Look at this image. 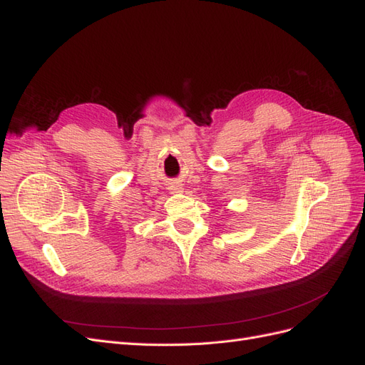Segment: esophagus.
<instances>
[{"mask_svg":"<svg viewBox=\"0 0 365 365\" xmlns=\"http://www.w3.org/2000/svg\"><path fill=\"white\" fill-rule=\"evenodd\" d=\"M170 190H172V192H175V193H176V192H181V190H182V187H180V185H172V187H170Z\"/></svg>","mask_w":365,"mask_h":365,"instance_id":"34e87169","label":"esophagus"}]
</instances>
